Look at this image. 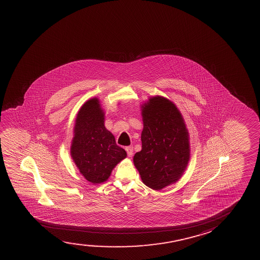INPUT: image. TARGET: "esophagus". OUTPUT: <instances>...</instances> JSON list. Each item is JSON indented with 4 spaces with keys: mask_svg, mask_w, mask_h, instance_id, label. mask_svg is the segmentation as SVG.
I'll list each match as a JSON object with an SVG mask.
<instances>
[{
    "mask_svg": "<svg viewBox=\"0 0 260 260\" xmlns=\"http://www.w3.org/2000/svg\"><path fill=\"white\" fill-rule=\"evenodd\" d=\"M125 150L127 152L128 156H132V154H133V147L132 146H127V147H125Z\"/></svg>",
    "mask_w": 260,
    "mask_h": 260,
    "instance_id": "1",
    "label": "esophagus"
}]
</instances>
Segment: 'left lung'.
I'll return each mask as SVG.
<instances>
[{"label": "left lung", "instance_id": "1", "mask_svg": "<svg viewBox=\"0 0 260 260\" xmlns=\"http://www.w3.org/2000/svg\"><path fill=\"white\" fill-rule=\"evenodd\" d=\"M142 150L133 160L145 185L160 190L181 177L187 166L188 132L174 104L154 96L142 111Z\"/></svg>", "mask_w": 260, "mask_h": 260}]
</instances>
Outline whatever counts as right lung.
<instances>
[{
  "label": "right lung",
  "mask_w": 260,
  "mask_h": 260,
  "mask_svg": "<svg viewBox=\"0 0 260 260\" xmlns=\"http://www.w3.org/2000/svg\"><path fill=\"white\" fill-rule=\"evenodd\" d=\"M71 153L79 171L88 181L100 184L109 178L114 166L127 156L104 126V114L96 99L79 111Z\"/></svg>",
  "instance_id": "obj_1"
}]
</instances>
